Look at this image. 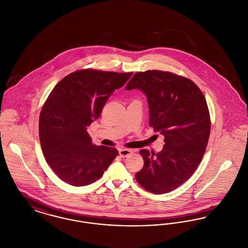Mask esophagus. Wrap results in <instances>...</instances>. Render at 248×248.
Segmentation results:
<instances>
[{
	"instance_id": "1",
	"label": "esophagus",
	"mask_w": 248,
	"mask_h": 248,
	"mask_svg": "<svg viewBox=\"0 0 248 248\" xmlns=\"http://www.w3.org/2000/svg\"><path fill=\"white\" fill-rule=\"evenodd\" d=\"M132 153H133L132 150H128V149H121V150H119V154L122 157H126V156H128Z\"/></svg>"
}]
</instances>
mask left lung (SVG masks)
I'll return each instance as SVG.
<instances>
[{"label":"left lung","instance_id":"obj_1","mask_svg":"<svg viewBox=\"0 0 248 248\" xmlns=\"http://www.w3.org/2000/svg\"><path fill=\"white\" fill-rule=\"evenodd\" d=\"M147 95L150 126L165 137L163 150H141L144 166L136 174L140 185L162 194L177 189L197 169L210 136V114L200 88L186 77L169 71L137 72L126 90Z\"/></svg>","mask_w":248,"mask_h":248}]
</instances>
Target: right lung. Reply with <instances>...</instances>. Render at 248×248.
I'll use <instances>...</instances> for the list:
<instances>
[{"label": "right lung", "mask_w": 248, "mask_h": 248, "mask_svg": "<svg viewBox=\"0 0 248 248\" xmlns=\"http://www.w3.org/2000/svg\"><path fill=\"white\" fill-rule=\"evenodd\" d=\"M133 72L85 69L71 72L54 87L42 108L39 136L44 156L58 177L86 186L103 176L118 155L115 148L95 146L87 133L105 103Z\"/></svg>", "instance_id": "1"}]
</instances>
